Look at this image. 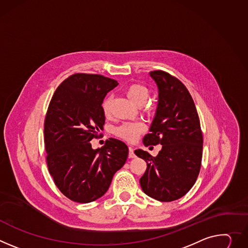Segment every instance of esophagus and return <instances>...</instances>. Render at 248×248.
<instances>
[{"instance_id":"obj_1","label":"esophagus","mask_w":248,"mask_h":248,"mask_svg":"<svg viewBox=\"0 0 248 248\" xmlns=\"http://www.w3.org/2000/svg\"><path fill=\"white\" fill-rule=\"evenodd\" d=\"M128 156H129V158H134V157H136V154H134V150L131 146L128 147Z\"/></svg>"}]
</instances>
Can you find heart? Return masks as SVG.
<instances>
[{
  "label": "heart",
  "mask_w": 248,
  "mask_h": 248,
  "mask_svg": "<svg viewBox=\"0 0 248 248\" xmlns=\"http://www.w3.org/2000/svg\"><path fill=\"white\" fill-rule=\"evenodd\" d=\"M125 94L127 98L134 104L139 107H142L148 97L149 93L148 90L140 85V84H131L125 89ZM111 102H112V97L111 96H107L102 104V108L104 114L106 116H108L110 114V108H111ZM145 129L144 125L140 123H124L122 124L121 125L117 126L114 129V132L117 137L123 139L124 140L126 141H134L137 140L140 134L143 132Z\"/></svg>",
  "instance_id": "1"
}]
</instances>
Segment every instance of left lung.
<instances>
[{
	"instance_id": "1",
	"label": "left lung",
	"mask_w": 248,
	"mask_h": 248,
	"mask_svg": "<svg viewBox=\"0 0 248 248\" xmlns=\"http://www.w3.org/2000/svg\"><path fill=\"white\" fill-rule=\"evenodd\" d=\"M158 87V105L143 144H161L158 155L137 149L147 163L140 183L143 192L160 202L186 195L198 178L202 155V134L194 101L185 85L167 72H149Z\"/></svg>"
}]
</instances>
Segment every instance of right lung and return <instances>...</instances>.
<instances>
[{
    "mask_svg": "<svg viewBox=\"0 0 248 248\" xmlns=\"http://www.w3.org/2000/svg\"><path fill=\"white\" fill-rule=\"evenodd\" d=\"M119 83L98 74L77 73L56 89L44 121V144L50 175L71 201L90 202L108 189L126 161L124 142L109 139L93 149L91 141L105 124L103 101Z\"/></svg>",
    "mask_w": 248,
    "mask_h": 248,
    "instance_id": "right-lung-1",
    "label": "right lung"
}]
</instances>
